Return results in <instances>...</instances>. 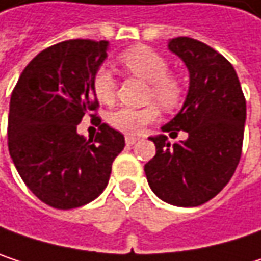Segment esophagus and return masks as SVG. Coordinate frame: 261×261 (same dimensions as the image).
<instances>
[{"mask_svg":"<svg viewBox=\"0 0 261 261\" xmlns=\"http://www.w3.org/2000/svg\"><path fill=\"white\" fill-rule=\"evenodd\" d=\"M137 140H139V139H137V137H133V136H127V137H125V143H127L128 146L134 145V143H136Z\"/></svg>","mask_w":261,"mask_h":261,"instance_id":"34e87169","label":"esophagus"}]
</instances>
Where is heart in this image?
Returning <instances> with one entry per match:
<instances>
[{
	"label": "heart",
	"instance_id": "obj_1",
	"mask_svg": "<svg viewBox=\"0 0 261 261\" xmlns=\"http://www.w3.org/2000/svg\"><path fill=\"white\" fill-rule=\"evenodd\" d=\"M119 62L131 75L149 83L148 98L155 99L163 109L172 110L181 104L184 83L177 74L169 72V62L160 53L148 46H136L122 53ZM92 89L101 102H113L116 81L112 72L104 68L98 69L92 80ZM159 115L154 104L143 109L119 107L109 115V124L127 134H140L146 125L159 119Z\"/></svg>",
	"mask_w": 261,
	"mask_h": 261
}]
</instances>
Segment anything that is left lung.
<instances>
[{
	"mask_svg": "<svg viewBox=\"0 0 261 261\" xmlns=\"http://www.w3.org/2000/svg\"><path fill=\"white\" fill-rule=\"evenodd\" d=\"M189 69V92L181 110L162 130L187 139L149 137L155 155L145 165L151 190L165 202L196 207L215 198L231 180L242 155L246 101L233 65L208 45L175 37L168 43Z\"/></svg>",
	"mask_w": 261,
	"mask_h": 261,
	"instance_id": "left-lung-1",
	"label": "left lung"
}]
</instances>
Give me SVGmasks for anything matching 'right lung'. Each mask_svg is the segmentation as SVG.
I'll use <instances>...</instances> for the list:
<instances>
[{"mask_svg": "<svg viewBox=\"0 0 261 261\" xmlns=\"http://www.w3.org/2000/svg\"><path fill=\"white\" fill-rule=\"evenodd\" d=\"M107 40L72 39L39 53L18 80L9 112V152L27 187L45 204L69 210L98 198L124 149L119 131L98 122L87 141L81 119L98 109L92 80L107 57Z\"/></svg>", "mask_w": 261, "mask_h": 261, "instance_id": "1", "label": "right lung"}]
</instances>
